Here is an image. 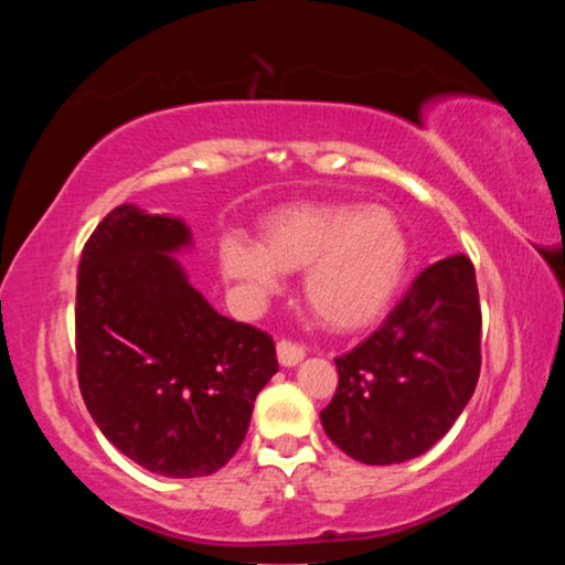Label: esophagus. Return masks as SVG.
I'll list each match as a JSON object with an SVG mask.
<instances>
[{"mask_svg":"<svg viewBox=\"0 0 565 565\" xmlns=\"http://www.w3.org/2000/svg\"><path fill=\"white\" fill-rule=\"evenodd\" d=\"M276 356H279L281 366H296V363H299L306 356V351H303L301 343L281 339L279 343H276Z\"/></svg>","mask_w":565,"mask_h":565,"instance_id":"34e87169","label":"esophagus"}]
</instances>
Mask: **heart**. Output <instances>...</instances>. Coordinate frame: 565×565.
<instances>
[{"label":"heart","instance_id":"obj_1","mask_svg":"<svg viewBox=\"0 0 565 565\" xmlns=\"http://www.w3.org/2000/svg\"><path fill=\"white\" fill-rule=\"evenodd\" d=\"M218 271L242 294L279 291L281 271H303V299L319 323L361 331L384 317L408 266V238L394 212L347 202L289 204L264 218L262 242L226 234Z\"/></svg>","mask_w":565,"mask_h":565}]
</instances>
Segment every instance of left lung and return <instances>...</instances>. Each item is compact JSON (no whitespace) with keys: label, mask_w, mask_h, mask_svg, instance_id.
I'll use <instances>...</instances> for the list:
<instances>
[{"label":"left lung","mask_w":565,"mask_h":565,"mask_svg":"<svg viewBox=\"0 0 565 565\" xmlns=\"http://www.w3.org/2000/svg\"><path fill=\"white\" fill-rule=\"evenodd\" d=\"M321 426L369 466L426 454L461 416L481 374V303L468 256L420 271L386 321L337 359Z\"/></svg>","instance_id":"8db88e82"}]
</instances>
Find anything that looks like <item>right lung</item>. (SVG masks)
<instances>
[{"instance_id": "add662e5", "label": "right lung", "mask_w": 565, "mask_h": 565, "mask_svg": "<svg viewBox=\"0 0 565 565\" xmlns=\"http://www.w3.org/2000/svg\"><path fill=\"white\" fill-rule=\"evenodd\" d=\"M177 216L121 204L84 244L76 376L94 424L151 473L209 476L236 454L256 394L279 371L274 339L226 319L171 254Z\"/></svg>"}]
</instances>
